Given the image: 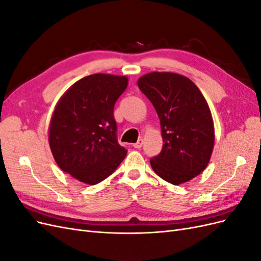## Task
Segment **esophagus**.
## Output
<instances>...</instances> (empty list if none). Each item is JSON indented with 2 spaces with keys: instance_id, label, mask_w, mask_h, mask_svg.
Instances as JSON below:
<instances>
[{
  "instance_id": "obj_1",
  "label": "esophagus",
  "mask_w": 261,
  "mask_h": 261,
  "mask_svg": "<svg viewBox=\"0 0 261 261\" xmlns=\"http://www.w3.org/2000/svg\"><path fill=\"white\" fill-rule=\"evenodd\" d=\"M143 144H144V139H143V138H139L137 143H136V144H134L133 146L135 147L136 149H139V148L143 147Z\"/></svg>"
}]
</instances>
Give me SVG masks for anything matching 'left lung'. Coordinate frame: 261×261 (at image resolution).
<instances>
[{"mask_svg":"<svg viewBox=\"0 0 261 261\" xmlns=\"http://www.w3.org/2000/svg\"><path fill=\"white\" fill-rule=\"evenodd\" d=\"M139 89L151 101L161 125L163 147L150 160L164 180L179 185L207 168L215 146V125L209 106L189 78L170 72L141 76Z\"/></svg>","mask_w":261,"mask_h":261,"instance_id":"1","label":"left lung"}]
</instances>
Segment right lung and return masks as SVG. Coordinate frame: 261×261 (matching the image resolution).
I'll list each match as a JSON object with an SVG mask.
<instances>
[{"label": "right lung", "instance_id": "add662e5", "mask_svg": "<svg viewBox=\"0 0 261 261\" xmlns=\"http://www.w3.org/2000/svg\"><path fill=\"white\" fill-rule=\"evenodd\" d=\"M128 85L126 76L93 74L60 98L49 125V145L59 168L94 185L116 170L127 154L116 139L113 110Z\"/></svg>", "mask_w": 261, "mask_h": 261}]
</instances>
